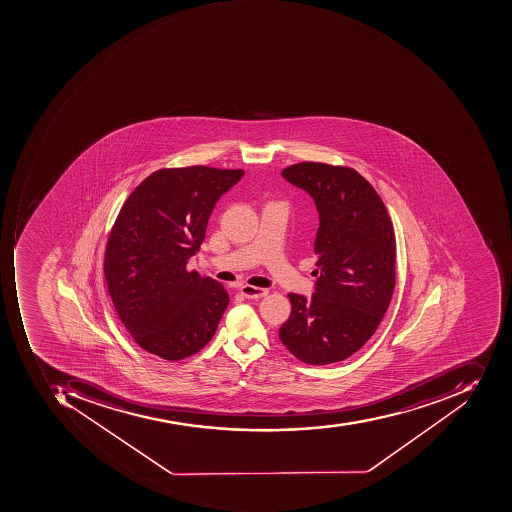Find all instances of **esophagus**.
<instances>
[{
	"mask_svg": "<svg viewBox=\"0 0 512 512\" xmlns=\"http://www.w3.org/2000/svg\"><path fill=\"white\" fill-rule=\"evenodd\" d=\"M241 294L247 299H261L268 294V289L257 288V286L243 285L240 288Z\"/></svg>",
	"mask_w": 512,
	"mask_h": 512,
	"instance_id": "34e87169",
	"label": "esophagus"
}]
</instances>
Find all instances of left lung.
Segmentation results:
<instances>
[{
    "instance_id": "8db88e82",
    "label": "left lung",
    "mask_w": 512,
    "mask_h": 512,
    "mask_svg": "<svg viewBox=\"0 0 512 512\" xmlns=\"http://www.w3.org/2000/svg\"><path fill=\"white\" fill-rule=\"evenodd\" d=\"M282 176L307 191L319 213L313 296L288 294L283 346L313 366L360 350L385 316L395 286V235L377 191L349 166L302 162Z\"/></svg>"
}]
</instances>
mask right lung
Here are the masks:
<instances>
[{
	"instance_id": "obj_1",
	"label": "right lung",
	"mask_w": 512,
	"mask_h": 512,
	"mask_svg": "<svg viewBox=\"0 0 512 512\" xmlns=\"http://www.w3.org/2000/svg\"><path fill=\"white\" fill-rule=\"evenodd\" d=\"M243 170L165 168L146 177L110 230L104 275L113 307L141 349L177 361L215 335L229 305L221 283L188 271L218 199Z\"/></svg>"
}]
</instances>
